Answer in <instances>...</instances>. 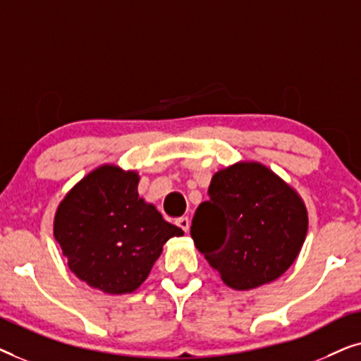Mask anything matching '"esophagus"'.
<instances>
[{"label": "esophagus", "instance_id": "obj_1", "mask_svg": "<svg viewBox=\"0 0 361 361\" xmlns=\"http://www.w3.org/2000/svg\"><path fill=\"white\" fill-rule=\"evenodd\" d=\"M176 225L180 226V228L184 230L185 233H187V231H189V219H187V216H180V219H177L176 220Z\"/></svg>", "mask_w": 361, "mask_h": 361}]
</instances>
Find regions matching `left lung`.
<instances>
[{
	"instance_id": "left-lung-1",
	"label": "left lung",
	"mask_w": 361,
	"mask_h": 361,
	"mask_svg": "<svg viewBox=\"0 0 361 361\" xmlns=\"http://www.w3.org/2000/svg\"><path fill=\"white\" fill-rule=\"evenodd\" d=\"M307 209L294 187L258 161H238L212 176L190 235L231 289L273 283L302 250Z\"/></svg>"
}]
</instances>
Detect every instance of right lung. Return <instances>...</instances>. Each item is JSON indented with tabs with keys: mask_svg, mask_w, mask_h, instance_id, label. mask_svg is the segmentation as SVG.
Masks as SVG:
<instances>
[{
	"mask_svg": "<svg viewBox=\"0 0 361 361\" xmlns=\"http://www.w3.org/2000/svg\"><path fill=\"white\" fill-rule=\"evenodd\" d=\"M140 174L102 164L57 205L54 238L73 274L105 294H130L149 276L162 246L182 236L137 194Z\"/></svg>",
	"mask_w": 361,
	"mask_h": 361,
	"instance_id": "obj_1",
	"label": "right lung"
}]
</instances>
